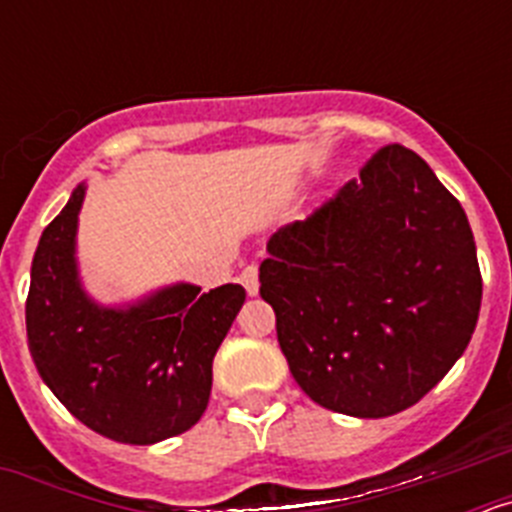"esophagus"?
I'll use <instances>...</instances> for the list:
<instances>
[{
  "label": "esophagus",
  "instance_id": "esophagus-1",
  "mask_svg": "<svg viewBox=\"0 0 512 512\" xmlns=\"http://www.w3.org/2000/svg\"><path fill=\"white\" fill-rule=\"evenodd\" d=\"M238 282L243 284V289H246L248 295L256 297L259 295V266H246V269L241 271V277H238Z\"/></svg>",
  "mask_w": 512,
  "mask_h": 512
}]
</instances>
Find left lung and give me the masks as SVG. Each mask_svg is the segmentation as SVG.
Here are the masks:
<instances>
[{
    "label": "left lung",
    "mask_w": 512,
    "mask_h": 512,
    "mask_svg": "<svg viewBox=\"0 0 512 512\" xmlns=\"http://www.w3.org/2000/svg\"><path fill=\"white\" fill-rule=\"evenodd\" d=\"M261 297L310 400L354 418L402 413L456 364L479 318L467 212L431 166L384 146L333 200L266 243Z\"/></svg>",
    "instance_id": "1"
}]
</instances>
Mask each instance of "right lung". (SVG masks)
Segmentation results:
<instances>
[{
	"instance_id": "1",
	"label": "right lung",
	"mask_w": 512,
	"mask_h": 512,
	"mask_svg": "<svg viewBox=\"0 0 512 512\" xmlns=\"http://www.w3.org/2000/svg\"><path fill=\"white\" fill-rule=\"evenodd\" d=\"M87 184L43 230L25 302L38 374L76 420L120 443L148 446L189 431L212 390V359L246 300L241 284L202 295L171 284L125 307L84 292L76 225Z\"/></svg>"
}]
</instances>
